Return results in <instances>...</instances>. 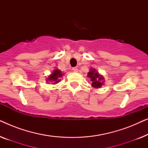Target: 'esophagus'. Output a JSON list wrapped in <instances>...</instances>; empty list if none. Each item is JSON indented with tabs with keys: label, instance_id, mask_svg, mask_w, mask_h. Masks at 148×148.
<instances>
[{
	"label": "esophagus",
	"instance_id": "obj_1",
	"mask_svg": "<svg viewBox=\"0 0 148 148\" xmlns=\"http://www.w3.org/2000/svg\"><path fill=\"white\" fill-rule=\"evenodd\" d=\"M72 71L73 72H75V73L76 72H78V69L77 68V67H73V68L72 69Z\"/></svg>",
	"mask_w": 148,
	"mask_h": 148
}]
</instances>
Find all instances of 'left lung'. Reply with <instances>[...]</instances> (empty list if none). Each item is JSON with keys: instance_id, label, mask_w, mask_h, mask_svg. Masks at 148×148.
Instances as JSON below:
<instances>
[{"instance_id": "1", "label": "left lung", "mask_w": 148, "mask_h": 148, "mask_svg": "<svg viewBox=\"0 0 148 148\" xmlns=\"http://www.w3.org/2000/svg\"><path fill=\"white\" fill-rule=\"evenodd\" d=\"M88 77L90 79L91 82H92V86L94 88H100L104 83V77L100 75L98 72L94 69H90V71L88 73Z\"/></svg>"}]
</instances>
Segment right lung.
Returning a JSON list of instances; mask_svg holds the SVG:
<instances>
[{"mask_svg":"<svg viewBox=\"0 0 148 148\" xmlns=\"http://www.w3.org/2000/svg\"><path fill=\"white\" fill-rule=\"evenodd\" d=\"M63 73H62L61 71L58 69H55L53 73L47 78V81H52L54 84H56L60 82V77H62Z\"/></svg>","mask_w":148,"mask_h":148,"instance_id":"obj_1","label":"right lung"}]
</instances>
